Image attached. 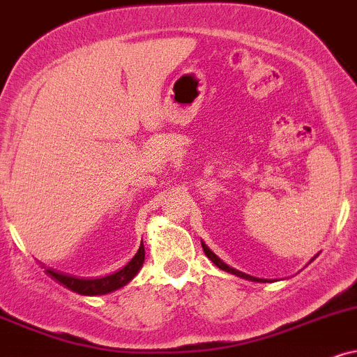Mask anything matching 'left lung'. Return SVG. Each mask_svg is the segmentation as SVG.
<instances>
[{"label":"left lung","instance_id":"8db88e82","mask_svg":"<svg viewBox=\"0 0 357 357\" xmlns=\"http://www.w3.org/2000/svg\"><path fill=\"white\" fill-rule=\"evenodd\" d=\"M201 246H203V249H204V255L208 256L209 259H211L213 263L218 266V268L222 269V271H226V273H231V274H236V276H239V278H244V279H249V281H259V282H261V279H257V278H252V276H249V274H244V273H241V271H238V269H233V268H229V266L222 263V261L220 259V257H218L216 255H214V252L211 251V249H209L208 246H206L204 243H201Z\"/></svg>","mask_w":357,"mask_h":357}]
</instances>
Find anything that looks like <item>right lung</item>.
I'll return each instance as SVG.
<instances>
[{"instance_id": "right-lung-1", "label": "right lung", "mask_w": 357, "mask_h": 357, "mask_svg": "<svg viewBox=\"0 0 357 357\" xmlns=\"http://www.w3.org/2000/svg\"><path fill=\"white\" fill-rule=\"evenodd\" d=\"M143 261H144V246L141 244L130 263L124 266L123 269H119V271L109 274V276L98 278V279H79V278L66 276V274L63 273H56L53 269H46V273H48L51 278H54L58 282H61L63 286H66L68 289L75 291V293L84 294V296H100V294H108L111 291H116L119 289V287L126 286L128 282L136 276V273L139 271V268L143 266Z\"/></svg>"}]
</instances>
